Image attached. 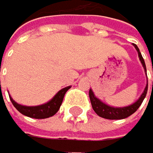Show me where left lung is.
Returning <instances> with one entry per match:
<instances>
[{
  "mask_svg": "<svg viewBox=\"0 0 153 153\" xmlns=\"http://www.w3.org/2000/svg\"><path fill=\"white\" fill-rule=\"evenodd\" d=\"M133 45L135 46V48H136V50L138 51V56L140 58V61H141L145 70L147 71L146 64H145V61L142 57L141 52L139 51L138 46L135 44H133ZM147 92H148V85H147L146 88H145L143 94L141 95V97H140L134 104L128 105V107H126V108H112V107H109V105L102 103L99 99L95 97L91 89H89V99H90V102H91L93 110L96 112V114L99 115L100 117L109 119V120H119V119L127 118L136 111L140 105H141V104L143 103V101L147 95Z\"/></svg>",
  "mask_w": 153,
  "mask_h": 153,
  "instance_id": "1",
  "label": "left lung"
}]
</instances>
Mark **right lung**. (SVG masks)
<instances>
[{
  "label": "right lung",
  "instance_id": "right-lung-1",
  "mask_svg": "<svg viewBox=\"0 0 153 153\" xmlns=\"http://www.w3.org/2000/svg\"><path fill=\"white\" fill-rule=\"evenodd\" d=\"M70 88V87H66L63 89H61L60 91L56 94L53 99L49 101L48 103L42 105H37V107H25V105H21L17 104L15 101L11 97V103L13 104L14 107L17 108L18 111H20L22 114L28 116L30 118H35V119H45L53 116V115L58 111L62 102H63L64 96L65 92Z\"/></svg>",
  "mask_w": 153,
  "mask_h": 153
}]
</instances>
